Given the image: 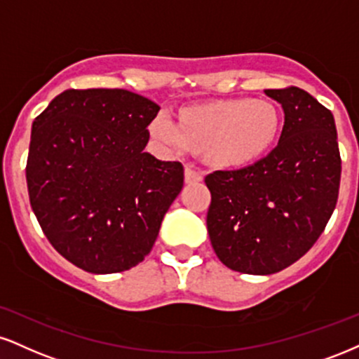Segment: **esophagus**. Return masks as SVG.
Returning <instances> with one entry per match:
<instances>
[{
	"label": "esophagus",
	"instance_id": "1",
	"mask_svg": "<svg viewBox=\"0 0 359 359\" xmlns=\"http://www.w3.org/2000/svg\"><path fill=\"white\" fill-rule=\"evenodd\" d=\"M202 179H204V174H202L201 170H197V168H192V167H185V184L201 182Z\"/></svg>",
	"mask_w": 359,
	"mask_h": 359
}]
</instances>
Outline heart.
I'll return each instance as SVG.
<instances>
[{"mask_svg":"<svg viewBox=\"0 0 359 359\" xmlns=\"http://www.w3.org/2000/svg\"><path fill=\"white\" fill-rule=\"evenodd\" d=\"M280 130V114L262 98L217 100L184 107L179 123L161 111L150 123V135L168 152L204 150L217 168H239L261 158Z\"/></svg>","mask_w":359,"mask_h":359,"instance_id":"obj_1","label":"heart"}]
</instances>
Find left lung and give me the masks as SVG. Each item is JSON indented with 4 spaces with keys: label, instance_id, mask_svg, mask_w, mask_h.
I'll return each mask as SVG.
<instances>
[{
    "label": "left lung",
    "instance_id": "8db88e82",
    "mask_svg": "<svg viewBox=\"0 0 359 359\" xmlns=\"http://www.w3.org/2000/svg\"><path fill=\"white\" fill-rule=\"evenodd\" d=\"M264 93L284 111L278 147L254 165L205 177L215 254L229 269L257 276L286 269L313 248L334 210L341 179L331 111L297 86Z\"/></svg>",
    "mask_w": 359,
    "mask_h": 359
}]
</instances>
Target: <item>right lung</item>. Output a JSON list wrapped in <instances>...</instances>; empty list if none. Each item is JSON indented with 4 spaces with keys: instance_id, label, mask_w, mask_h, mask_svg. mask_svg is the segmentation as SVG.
<instances>
[{
    "instance_id": "1",
    "label": "right lung",
    "mask_w": 359,
    "mask_h": 359,
    "mask_svg": "<svg viewBox=\"0 0 359 359\" xmlns=\"http://www.w3.org/2000/svg\"><path fill=\"white\" fill-rule=\"evenodd\" d=\"M158 110L128 90H65L34 118L29 204L51 245L86 273L144 261L182 191V163L145 152Z\"/></svg>"
}]
</instances>
